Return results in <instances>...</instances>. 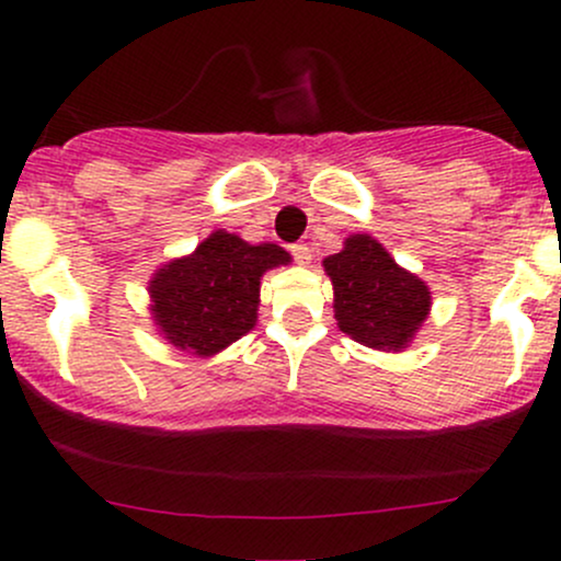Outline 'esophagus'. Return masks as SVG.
<instances>
[{
	"instance_id": "esophagus-1",
	"label": "esophagus",
	"mask_w": 561,
	"mask_h": 561,
	"mask_svg": "<svg viewBox=\"0 0 561 561\" xmlns=\"http://www.w3.org/2000/svg\"><path fill=\"white\" fill-rule=\"evenodd\" d=\"M289 253H293V259L298 261L300 266L311 263V250H308V244H293V248H289Z\"/></svg>"
}]
</instances>
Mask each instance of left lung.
I'll list each match as a JSON object with an SVG mask.
<instances>
[{
  "instance_id": "1",
  "label": "left lung",
  "mask_w": 561,
  "mask_h": 561,
  "mask_svg": "<svg viewBox=\"0 0 561 561\" xmlns=\"http://www.w3.org/2000/svg\"><path fill=\"white\" fill-rule=\"evenodd\" d=\"M334 287V319L356 343L403 351L427 319L433 295L369 234H351L340 253L324 259Z\"/></svg>"
}]
</instances>
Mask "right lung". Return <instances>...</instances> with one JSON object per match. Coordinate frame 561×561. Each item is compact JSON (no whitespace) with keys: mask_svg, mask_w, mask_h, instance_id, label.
<instances>
[{"mask_svg":"<svg viewBox=\"0 0 561 561\" xmlns=\"http://www.w3.org/2000/svg\"><path fill=\"white\" fill-rule=\"evenodd\" d=\"M279 244H250L218 229L195 253L160 266L150 279V311L158 332L197 358L221 353L259 321L261 276L287 266Z\"/></svg>","mask_w":561,"mask_h":561,"instance_id":"add662e5","label":"right lung"}]
</instances>
